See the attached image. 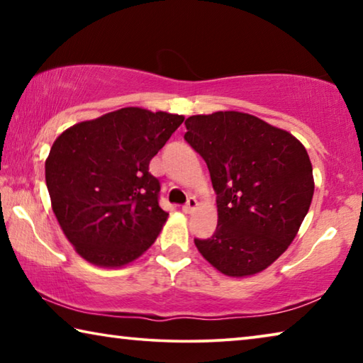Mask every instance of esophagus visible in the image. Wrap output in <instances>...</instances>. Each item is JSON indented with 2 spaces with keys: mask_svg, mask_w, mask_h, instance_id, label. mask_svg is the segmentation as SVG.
<instances>
[{
  "mask_svg": "<svg viewBox=\"0 0 363 363\" xmlns=\"http://www.w3.org/2000/svg\"><path fill=\"white\" fill-rule=\"evenodd\" d=\"M196 206H199V201L195 200V196H190V199L187 200V203L182 206V211L186 214H190L196 210Z\"/></svg>",
  "mask_w": 363,
  "mask_h": 363,
  "instance_id": "1",
  "label": "esophagus"
}]
</instances>
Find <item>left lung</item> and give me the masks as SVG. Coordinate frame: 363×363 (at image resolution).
Masks as SVG:
<instances>
[{
    "instance_id": "left-lung-1",
    "label": "left lung",
    "mask_w": 363,
    "mask_h": 363,
    "mask_svg": "<svg viewBox=\"0 0 363 363\" xmlns=\"http://www.w3.org/2000/svg\"><path fill=\"white\" fill-rule=\"evenodd\" d=\"M184 139L210 169L218 195L213 237L195 247L229 277L267 269L294 240L314 196L304 145L255 115L227 110L186 120Z\"/></svg>"
}]
</instances>
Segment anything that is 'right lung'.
I'll list each match as a JSON object with an SVG mask.
<instances>
[{
  "mask_svg": "<svg viewBox=\"0 0 363 363\" xmlns=\"http://www.w3.org/2000/svg\"><path fill=\"white\" fill-rule=\"evenodd\" d=\"M182 115L125 107L77 123L46 158L51 206L77 253L99 267H123L157 240L168 219L158 205L150 160Z\"/></svg>",
  "mask_w": 363,
  "mask_h": 363,
  "instance_id": "add662e5",
  "label": "right lung"
}]
</instances>
